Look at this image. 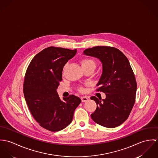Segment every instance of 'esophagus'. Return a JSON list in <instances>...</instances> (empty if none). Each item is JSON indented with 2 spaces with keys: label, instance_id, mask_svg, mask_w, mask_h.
Wrapping results in <instances>:
<instances>
[{
  "label": "esophagus",
  "instance_id": "esophagus-1",
  "mask_svg": "<svg viewBox=\"0 0 158 158\" xmlns=\"http://www.w3.org/2000/svg\"><path fill=\"white\" fill-rule=\"evenodd\" d=\"M81 101H82V102H86V101H87L88 100V98L87 97H85V96L81 97Z\"/></svg>",
  "mask_w": 158,
  "mask_h": 158
}]
</instances>
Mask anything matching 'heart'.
I'll return each mask as SVG.
<instances>
[{"mask_svg": "<svg viewBox=\"0 0 158 158\" xmlns=\"http://www.w3.org/2000/svg\"><path fill=\"white\" fill-rule=\"evenodd\" d=\"M81 67H92L95 68L96 64L94 60L90 59H85L81 61Z\"/></svg>", "mask_w": 158, "mask_h": 158, "instance_id": "b5f03b06", "label": "heart"}]
</instances>
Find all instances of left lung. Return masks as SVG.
<instances>
[{
	"label": "left lung",
	"mask_w": 158,
	"mask_h": 158,
	"mask_svg": "<svg viewBox=\"0 0 158 158\" xmlns=\"http://www.w3.org/2000/svg\"><path fill=\"white\" fill-rule=\"evenodd\" d=\"M84 55L98 59L102 72L96 86L104 92V99L91 97L97 108L91 114L95 122L107 128L122 124L128 117L135 102L137 84L127 57L114 47H94L84 51Z\"/></svg>",
	"instance_id": "obj_1"
}]
</instances>
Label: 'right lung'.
I'll use <instances>...</instances> for the list:
<instances>
[{"instance_id": "right-lung-1", "label": "right lung", "mask_w": 158, "mask_h": 158, "mask_svg": "<svg viewBox=\"0 0 158 158\" xmlns=\"http://www.w3.org/2000/svg\"><path fill=\"white\" fill-rule=\"evenodd\" d=\"M76 52V49L45 48L33 57L25 74L23 94L28 108L39 125L51 131L66 128L81 102L74 95L61 100L56 91L64 65Z\"/></svg>"}]
</instances>
